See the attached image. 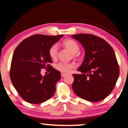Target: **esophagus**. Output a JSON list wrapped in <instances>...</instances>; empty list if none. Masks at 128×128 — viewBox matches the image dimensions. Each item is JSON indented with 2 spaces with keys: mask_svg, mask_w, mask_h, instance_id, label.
<instances>
[{
  "mask_svg": "<svg viewBox=\"0 0 128 128\" xmlns=\"http://www.w3.org/2000/svg\"><path fill=\"white\" fill-rule=\"evenodd\" d=\"M61 77H62V78H63V77H64V76H66V74H64V73H61Z\"/></svg>",
  "mask_w": 128,
  "mask_h": 128,
  "instance_id": "34e87169",
  "label": "esophagus"
}]
</instances>
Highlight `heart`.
I'll use <instances>...</instances> for the list:
<instances>
[{"label":"heart","mask_w":128,"mask_h":128,"mask_svg":"<svg viewBox=\"0 0 128 128\" xmlns=\"http://www.w3.org/2000/svg\"><path fill=\"white\" fill-rule=\"evenodd\" d=\"M63 45L71 53L73 54L74 57H78V53L80 50V47L75 41L72 39H67L63 42ZM49 55L52 60H55L58 55V46L54 44L49 50ZM74 67V65L72 63H66L60 62L55 65V68L62 73H68L71 69Z\"/></svg>","instance_id":"obj_1"}]
</instances>
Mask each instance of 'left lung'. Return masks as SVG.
Listing matches in <instances>:
<instances>
[{
  "label": "left lung",
  "instance_id": "left-lung-1",
  "mask_svg": "<svg viewBox=\"0 0 128 128\" xmlns=\"http://www.w3.org/2000/svg\"><path fill=\"white\" fill-rule=\"evenodd\" d=\"M85 50L81 74H73L72 88L82 99L97 102L108 96L119 76V66L114 51L102 38L90 34H73Z\"/></svg>",
  "mask_w": 128,
  "mask_h": 128
}]
</instances>
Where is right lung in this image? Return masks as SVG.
Instances as JSON below:
<instances>
[{
    "mask_svg": "<svg viewBox=\"0 0 128 128\" xmlns=\"http://www.w3.org/2000/svg\"><path fill=\"white\" fill-rule=\"evenodd\" d=\"M62 36L33 35L23 40L14 50L10 78L18 94L27 102L40 104L55 94L61 73L50 65L52 61L49 50ZM44 68L50 73L42 76L41 69Z\"/></svg>",
    "mask_w": 128,
    "mask_h": 128,
    "instance_id": "right-lung-1",
    "label": "right lung"
}]
</instances>
